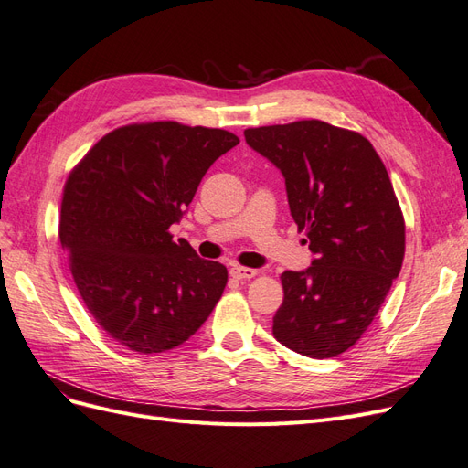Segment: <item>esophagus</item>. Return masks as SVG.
Masks as SVG:
<instances>
[{"label": "esophagus", "instance_id": "34e87169", "mask_svg": "<svg viewBox=\"0 0 468 468\" xmlns=\"http://www.w3.org/2000/svg\"><path fill=\"white\" fill-rule=\"evenodd\" d=\"M230 275H232L234 279H238V281H250L251 277L258 275V271H256V269H250V267L234 265V267L230 269Z\"/></svg>", "mask_w": 468, "mask_h": 468}]
</instances>
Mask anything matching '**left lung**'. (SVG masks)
Wrapping results in <instances>:
<instances>
[{"label":"left lung","mask_w":468,"mask_h":468,"mask_svg":"<svg viewBox=\"0 0 468 468\" xmlns=\"http://www.w3.org/2000/svg\"><path fill=\"white\" fill-rule=\"evenodd\" d=\"M285 177L310 267L281 275L273 335L306 357H335L377 316L404 260V218L387 167L357 133L322 121L244 131Z\"/></svg>","instance_id":"left-lung-1"}]
</instances>
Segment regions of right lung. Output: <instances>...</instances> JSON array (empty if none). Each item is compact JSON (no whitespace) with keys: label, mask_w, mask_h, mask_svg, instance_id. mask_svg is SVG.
<instances>
[{"label":"right lung","mask_w":468,"mask_h":468,"mask_svg":"<svg viewBox=\"0 0 468 468\" xmlns=\"http://www.w3.org/2000/svg\"><path fill=\"white\" fill-rule=\"evenodd\" d=\"M239 143L222 129L172 121L103 136L69 174L60 244L83 303L119 346L162 353L201 328L229 281L169 226L207 169Z\"/></svg>","instance_id":"1"}]
</instances>
